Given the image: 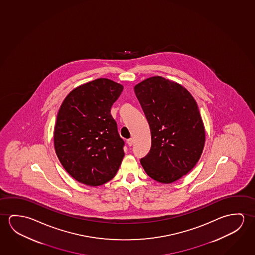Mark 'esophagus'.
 Returning <instances> with one entry per match:
<instances>
[{
	"mask_svg": "<svg viewBox=\"0 0 255 255\" xmlns=\"http://www.w3.org/2000/svg\"><path fill=\"white\" fill-rule=\"evenodd\" d=\"M133 140L132 138H130V139H128L127 140V143H128V145L132 146L133 145Z\"/></svg>",
	"mask_w": 255,
	"mask_h": 255,
	"instance_id": "esophagus-1",
	"label": "esophagus"
}]
</instances>
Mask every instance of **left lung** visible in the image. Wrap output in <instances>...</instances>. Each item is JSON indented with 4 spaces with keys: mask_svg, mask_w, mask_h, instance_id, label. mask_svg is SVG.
Masks as SVG:
<instances>
[{
    "mask_svg": "<svg viewBox=\"0 0 255 255\" xmlns=\"http://www.w3.org/2000/svg\"><path fill=\"white\" fill-rule=\"evenodd\" d=\"M133 89L151 134L141 166L157 182H175L196 166L204 150L206 131L197 102L181 84L160 76L148 78Z\"/></svg>",
    "mask_w": 255,
    "mask_h": 255,
    "instance_id": "8db88e82",
    "label": "left lung"
}]
</instances>
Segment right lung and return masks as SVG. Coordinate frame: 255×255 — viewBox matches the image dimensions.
<instances>
[{"mask_svg": "<svg viewBox=\"0 0 255 255\" xmlns=\"http://www.w3.org/2000/svg\"><path fill=\"white\" fill-rule=\"evenodd\" d=\"M123 86L100 78L66 96L57 114L54 146L62 166L77 182L99 186L117 174L125 156L111 108Z\"/></svg>", "mask_w": 255, "mask_h": 255, "instance_id": "1", "label": "right lung"}]
</instances>
